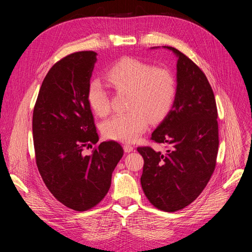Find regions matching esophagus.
I'll return each mask as SVG.
<instances>
[{
  "label": "esophagus",
  "mask_w": 252,
  "mask_h": 252,
  "mask_svg": "<svg viewBox=\"0 0 252 252\" xmlns=\"http://www.w3.org/2000/svg\"><path fill=\"white\" fill-rule=\"evenodd\" d=\"M135 149V147L134 146H131V145H129V144H125L124 145V150H125V152H131Z\"/></svg>",
  "instance_id": "34e87169"
}]
</instances>
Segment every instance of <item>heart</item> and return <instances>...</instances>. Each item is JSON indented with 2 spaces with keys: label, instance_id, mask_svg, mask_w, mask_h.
<instances>
[{
  "label": "heart",
  "instance_id": "b5f03b06",
  "mask_svg": "<svg viewBox=\"0 0 252 252\" xmlns=\"http://www.w3.org/2000/svg\"><path fill=\"white\" fill-rule=\"evenodd\" d=\"M106 79L119 92H128L126 113L116 114L102 124L103 135L111 140L134 142L146 130L149 119H161L173 106L176 79L171 72L133 57H124L106 72ZM87 100L98 116L107 115L110 102L107 92L98 79L90 82Z\"/></svg>",
  "mask_w": 252,
  "mask_h": 252
}]
</instances>
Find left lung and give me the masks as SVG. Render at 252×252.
<instances>
[{
	"instance_id": "left-lung-1",
	"label": "left lung",
	"mask_w": 252,
	"mask_h": 252,
	"mask_svg": "<svg viewBox=\"0 0 252 252\" xmlns=\"http://www.w3.org/2000/svg\"><path fill=\"white\" fill-rule=\"evenodd\" d=\"M162 48L178 58L177 94L151 140L169 148L165 152L151 147L137 150L144 158L141 185L145 195L158 209L174 213L192 203L214 173L219 149L218 109L202 70L176 48Z\"/></svg>"
}]
</instances>
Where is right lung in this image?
<instances>
[{
    "label": "right lung",
    "mask_w": 252,
    "mask_h": 252,
    "mask_svg": "<svg viewBox=\"0 0 252 252\" xmlns=\"http://www.w3.org/2000/svg\"><path fill=\"white\" fill-rule=\"evenodd\" d=\"M97 53L64 57L44 78L33 108L32 136L39 174L58 201L76 211L97 205L107 194L112 173L124 155L117 142L97 145L87 91Z\"/></svg>",
    "instance_id": "obj_1"
}]
</instances>
